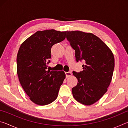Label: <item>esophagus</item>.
Listing matches in <instances>:
<instances>
[{"mask_svg": "<svg viewBox=\"0 0 128 128\" xmlns=\"http://www.w3.org/2000/svg\"><path fill=\"white\" fill-rule=\"evenodd\" d=\"M72 73H71L70 72H66V77H70L72 76Z\"/></svg>", "mask_w": 128, "mask_h": 128, "instance_id": "1", "label": "esophagus"}]
</instances>
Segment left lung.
<instances>
[{
	"label": "left lung",
	"instance_id": "8db88e82",
	"mask_svg": "<svg viewBox=\"0 0 128 128\" xmlns=\"http://www.w3.org/2000/svg\"><path fill=\"white\" fill-rule=\"evenodd\" d=\"M66 39L75 50L77 62L84 60L83 70L73 72L77 86L72 88L73 96L79 103L90 106L107 92L114 67V54L98 36L90 33L66 31Z\"/></svg>",
	"mask_w": 128,
	"mask_h": 128
}]
</instances>
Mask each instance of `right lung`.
Wrapping results in <instances>:
<instances>
[{
	"instance_id": "add662e5",
	"label": "right lung",
	"mask_w": 128,
	"mask_h": 128,
	"mask_svg": "<svg viewBox=\"0 0 128 128\" xmlns=\"http://www.w3.org/2000/svg\"><path fill=\"white\" fill-rule=\"evenodd\" d=\"M66 32L38 31L20 46L17 55V73L24 90L36 104L44 106L57 98L66 78L64 71L47 70L54 44L66 38Z\"/></svg>"
}]
</instances>
